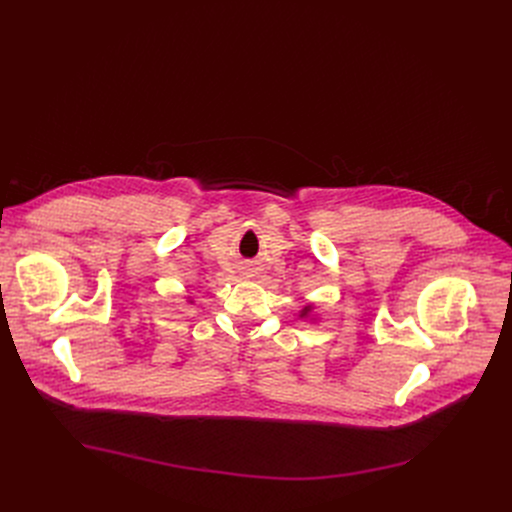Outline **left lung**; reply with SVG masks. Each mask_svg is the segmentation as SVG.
<instances>
[{"instance_id": "obj_1", "label": "left lung", "mask_w": 512, "mask_h": 512, "mask_svg": "<svg viewBox=\"0 0 512 512\" xmlns=\"http://www.w3.org/2000/svg\"><path fill=\"white\" fill-rule=\"evenodd\" d=\"M312 312V306H304V310L300 312V316H302V319H304V316H308Z\"/></svg>"}]
</instances>
